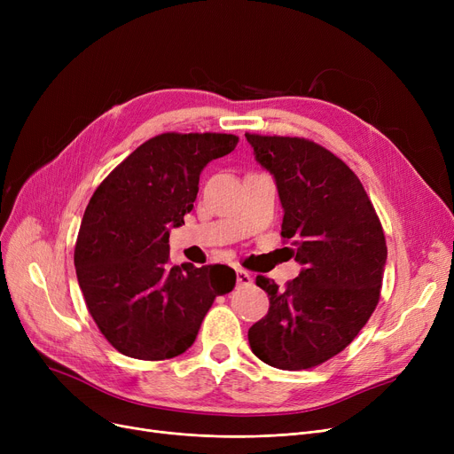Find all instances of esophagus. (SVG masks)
Segmentation results:
<instances>
[{
	"label": "esophagus",
	"mask_w": 454,
	"mask_h": 454,
	"mask_svg": "<svg viewBox=\"0 0 454 454\" xmlns=\"http://www.w3.org/2000/svg\"><path fill=\"white\" fill-rule=\"evenodd\" d=\"M250 283H252L250 272H247L245 269H237V285H239V287H248Z\"/></svg>",
	"instance_id": "esophagus-1"
}]
</instances>
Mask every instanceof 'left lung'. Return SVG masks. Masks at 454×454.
I'll return each mask as SVG.
<instances>
[{
    "label": "left lung",
    "instance_id": "obj_1",
    "mask_svg": "<svg viewBox=\"0 0 454 454\" xmlns=\"http://www.w3.org/2000/svg\"><path fill=\"white\" fill-rule=\"evenodd\" d=\"M245 136L276 178L285 211L281 237L303 265L283 289L255 278L270 307L248 329V342L274 368H315L348 348L375 311L385 231L361 180L339 156L305 137Z\"/></svg>",
    "mask_w": 454,
    "mask_h": 454
}]
</instances>
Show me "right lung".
I'll return each mask as SVG.
<instances>
[{
	"instance_id": "add662e5",
	"label": "right lung",
	"mask_w": 454,
	"mask_h": 454,
	"mask_svg": "<svg viewBox=\"0 0 454 454\" xmlns=\"http://www.w3.org/2000/svg\"><path fill=\"white\" fill-rule=\"evenodd\" d=\"M239 137L158 134L129 154L91 195L75 245V270L103 337L132 359L163 361L195 342L219 294L235 287L226 265H169V228L193 209L207 161Z\"/></svg>"
}]
</instances>
